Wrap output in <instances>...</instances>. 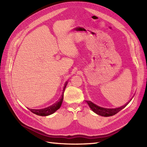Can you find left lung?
<instances>
[{"label": "left lung", "mask_w": 147, "mask_h": 147, "mask_svg": "<svg viewBox=\"0 0 147 147\" xmlns=\"http://www.w3.org/2000/svg\"><path fill=\"white\" fill-rule=\"evenodd\" d=\"M86 102H87V104H88L89 106H90V107L93 112L97 115H100L102 117H105L113 116V115L117 114L118 112H119V111H121L122 109H123L127 105V103L124 105H123L118 108L107 109V108L101 107L95 104L92 103V102L91 101L86 100Z\"/></svg>", "instance_id": "left-lung-1"}]
</instances>
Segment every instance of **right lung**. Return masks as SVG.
<instances>
[{
    "instance_id": "1",
    "label": "right lung",
    "mask_w": 147,
    "mask_h": 147,
    "mask_svg": "<svg viewBox=\"0 0 147 147\" xmlns=\"http://www.w3.org/2000/svg\"><path fill=\"white\" fill-rule=\"evenodd\" d=\"M67 82H66L65 83L64 87L63 88V94H62V96L61 97V98L58 100V101L56 102V103L54 104H53L51 106H49L47 108H44L42 109H29V110L32 112L33 113L39 115V116H48V115H50L53 113H54L56 110H58L61 106L62 103H63V97H64V92L65 91V87L67 84Z\"/></svg>"
}]
</instances>
